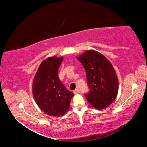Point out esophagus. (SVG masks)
I'll use <instances>...</instances> for the list:
<instances>
[{
    "label": "esophagus",
    "instance_id": "1",
    "mask_svg": "<svg viewBox=\"0 0 147 147\" xmlns=\"http://www.w3.org/2000/svg\"><path fill=\"white\" fill-rule=\"evenodd\" d=\"M79 88H76L75 90H74V93L75 94H77V93H79Z\"/></svg>",
    "mask_w": 147,
    "mask_h": 147
}]
</instances>
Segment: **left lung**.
<instances>
[{
  "label": "left lung",
  "mask_w": 147,
  "mask_h": 147,
  "mask_svg": "<svg viewBox=\"0 0 147 147\" xmlns=\"http://www.w3.org/2000/svg\"><path fill=\"white\" fill-rule=\"evenodd\" d=\"M86 73L90 91L85 97L97 109L108 107L115 99L118 79L112 64L104 55L95 50H87L77 57Z\"/></svg>",
  "instance_id": "obj_1"
}]
</instances>
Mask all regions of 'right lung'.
I'll return each instance as SVG.
<instances>
[{
  "instance_id": "add662e5",
  "label": "right lung",
  "mask_w": 147,
  "mask_h": 147,
  "mask_svg": "<svg viewBox=\"0 0 147 147\" xmlns=\"http://www.w3.org/2000/svg\"><path fill=\"white\" fill-rule=\"evenodd\" d=\"M63 57H49L42 61L33 80L32 93L36 104L48 115H63L74 94L60 82L58 69Z\"/></svg>"
}]
</instances>
